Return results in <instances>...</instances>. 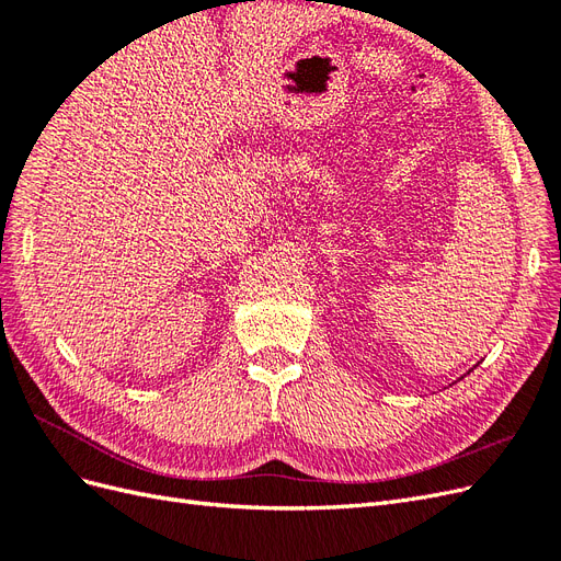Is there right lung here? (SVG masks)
<instances>
[{
  "label": "right lung",
  "instance_id": "add662e5",
  "mask_svg": "<svg viewBox=\"0 0 561 561\" xmlns=\"http://www.w3.org/2000/svg\"><path fill=\"white\" fill-rule=\"evenodd\" d=\"M252 2H254V0H252Z\"/></svg>",
  "mask_w": 561,
  "mask_h": 561
}]
</instances>
